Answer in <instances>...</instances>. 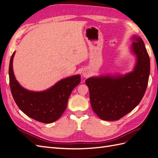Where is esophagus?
<instances>
[{
    "mask_svg": "<svg viewBox=\"0 0 158 158\" xmlns=\"http://www.w3.org/2000/svg\"><path fill=\"white\" fill-rule=\"evenodd\" d=\"M88 75H89L88 72H86V71L83 72V76H84V77H87V76H88Z\"/></svg>",
    "mask_w": 158,
    "mask_h": 158,
    "instance_id": "esophagus-1",
    "label": "esophagus"
}]
</instances>
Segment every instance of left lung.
<instances>
[{
	"mask_svg": "<svg viewBox=\"0 0 158 158\" xmlns=\"http://www.w3.org/2000/svg\"><path fill=\"white\" fill-rule=\"evenodd\" d=\"M132 51L136 56L133 71L121 75L91 77L85 80L91 106L104 121H116L135 109L146 92L150 60L142 38L134 35Z\"/></svg>",
	"mask_w": 158,
	"mask_h": 158,
	"instance_id": "8db88e82",
	"label": "left lung"
}]
</instances>
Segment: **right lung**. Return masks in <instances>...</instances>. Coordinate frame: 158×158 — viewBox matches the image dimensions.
<instances>
[{
	"label": "right lung",
	"instance_id": "right-lung-1",
	"mask_svg": "<svg viewBox=\"0 0 158 158\" xmlns=\"http://www.w3.org/2000/svg\"><path fill=\"white\" fill-rule=\"evenodd\" d=\"M9 64V80L13 98L18 107L26 115L37 121L51 123L60 118L67 106L68 99L74 88L80 82L79 74L60 80L43 92H32L22 87L16 80L12 69L13 58Z\"/></svg>",
	"mask_w": 158,
	"mask_h": 158
}]
</instances>
